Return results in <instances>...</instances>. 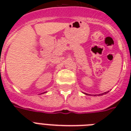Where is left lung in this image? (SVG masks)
Wrapping results in <instances>:
<instances>
[{"instance_id": "8db88e82", "label": "left lung", "mask_w": 131, "mask_h": 131, "mask_svg": "<svg viewBox=\"0 0 131 131\" xmlns=\"http://www.w3.org/2000/svg\"><path fill=\"white\" fill-rule=\"evenodd\" d=\"M106 93H107V92H104V93H102V94H101V95H103V94H106ZM100 94H99V95H100Z\"/></svg>"}]
</instances>
